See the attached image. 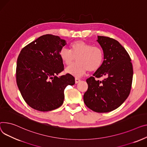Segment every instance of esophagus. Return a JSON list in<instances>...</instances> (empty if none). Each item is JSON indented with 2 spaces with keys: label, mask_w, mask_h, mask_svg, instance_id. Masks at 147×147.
Listing matches in <instances>:
<instances>
[{
  "label": "esophagus",
  "mask_w": 147,
  "mask_h": 147,
  "mask_svg": "<svg viewBox=\"0 0 147 147\" xmlns=\"http://www.w3.org/2000/svg\"><path fill=\"white\" fill-rule=\"evenodd\" d=\"M80 81V79H79V78H75V83L77 84L79 83Z\"/></svg>",
  "instance_id": "1"
}]
</instances>
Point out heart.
Here are the masks:
<instances>
[{
  "label": "heart",
  "mask_w": 147,
  "mask_h": 147,
  "mask_svg": "<svg viewBox=\"0 0 147 147\" xmlns=\"http://www.w3.org/2000/svg\"><path fill=\"white\" fill-rule=\"evenodd\" d=\"M71 50L63 47L59 53L62 61L71 65L77 58V63L68 67L65 71L75 77H81L86 71H95L99 69L104 61V53L99 47L82 40L76 41L70 45Z\"/></svg>",
  "instance_id": "b5f03b06"
}]
</instances>
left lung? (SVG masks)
<instances>
[{
  "label": "left lung",
  "instance_id": "1",
  "mask_svg": "<svg viewBox=\"0 0 147 147\" xmlns=\"http://www.w3.org/2000/svg\"><path fill=\"white\" fill-rule=\"evenodd\" d=\"M104 53V61L93 76L86 80L85 105L98 113L111 112L119 107L128 97L132 86L133 68L129 55L114 39L97 36ZM104 77L102 81L95 78Z\"/></svg>",
  "mask_w": 147,
  "mask_h": 147
}]
</instances>
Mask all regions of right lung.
Listing matches in <instances>:
<instances>
[{"instance_id": "obj_1", "label": "right lung", "mask_w": 147, "mask_h": 147, "mask_svg": "<svg viewBox=\"0 0 147 147\" xmlns=\"http://www.w3.org/2000/svg\"><path fill=\"white\" fill-rule=\"evenodd\" d=\"M66 41L58 36L47 34L25 46L16 64V83L23 99L32 108L51 111L64 102V89L75 84L74 77L64 70L59 53Z\"/></svg>"}]
</instances>
